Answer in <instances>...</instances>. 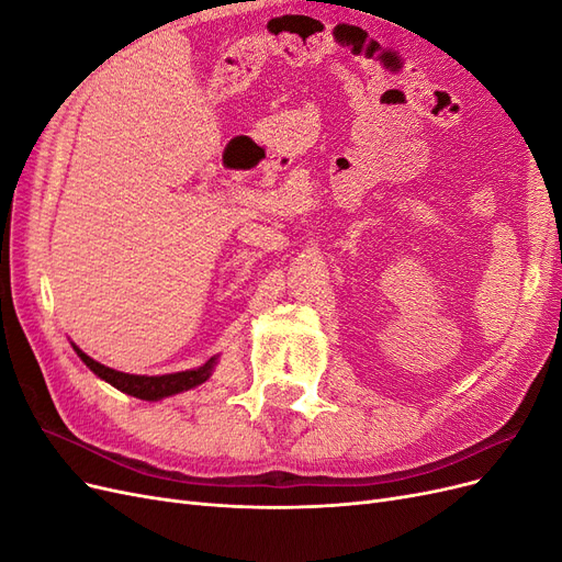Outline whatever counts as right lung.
I'll return each instance as SVG.
<instances>
[{"instance_id": "right-lung-1", "label": "right lung", "mask_w": 562, "mask_h": 562, "mask_svg": "<svg viewBox=\"0 0 562 562\" xmlns=\"http://www.w3.org/2000/svg\"><path fill=\"white\" fill-rule=\"evenodd\" d=\"M72 347H75L79 359L87 363L100 380H105L114 389L124 391V394H128V396L143 398V401H159V398L173 396V394H180V391H187V389H194V386L203 384L211 378V372H213L215 361H217V356H213V359H209L206 363L194 368V370H182V372H171V375L147 378V375H128V372L112 370L103 363L93 361L91 356L83 353L77 345H72Z\"/></svg>"}]
</instances>
